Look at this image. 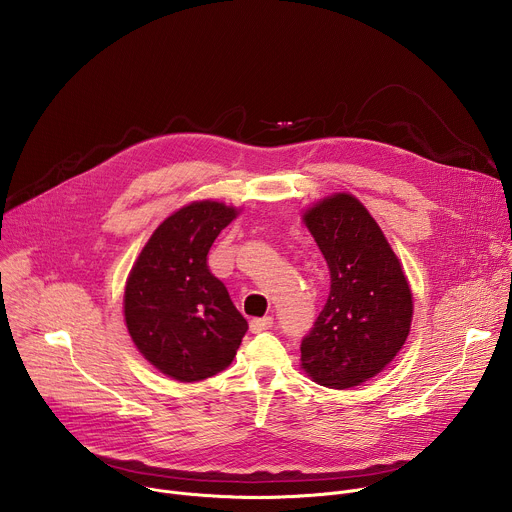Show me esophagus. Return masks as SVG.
Segmentation results:
<instances>
[{"mask_svg":"<svg viewBox=\"0 0 512 512\" xmlns=\"http://www.w3.org/2000/svg\"><path fill=\"white\" fill-rule=\"evenodd\" d=\"M271 326H273V318H271V316H263V318H253V320H251V324H249V328H251V332H253V334L265 332V330H269Z\"/></svg>","mask_w":512,"mask_h":512,"instance_id":"obj_1","label":"esophagus"}]
</instances>
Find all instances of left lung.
I'll list each match as a JSON object with an SVG mask.
<instances>
[{
  "label": "left lung",
  "instance_id": "8db88e82",
  "mask_svg": "<svg viewBox=\"0 0 512 512\" xmlns=\"http://www.w3.org/2000/svg\"><path fill=\"white\" fill-rule=\"evenodd\" d=\"M304 223L330 269V296L302 340V369L318 385L350 389L379 375L405 344L413 296L403 267L371 212L332 194Z\"/></svg>",
  "mask_w": 512,
  "mask_h": 512
}]
</instances>
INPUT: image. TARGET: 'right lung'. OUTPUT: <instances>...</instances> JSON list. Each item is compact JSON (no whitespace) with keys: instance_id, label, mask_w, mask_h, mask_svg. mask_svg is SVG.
Returning <instances> with one entry per match:
<instances>
[{"instance_id":"right-lung-1","label":"right lung","mask_w":512,"mask_h":512,"mask_svg":"<svg viewBox=\"0 0 512 512\" xmlns=\"http://www.w3.org/2000/svg\"><path fill=\"white\" fill-rule=\"evenodd\" d=\"M233 218L237 208L223 202L182 206L154 231L127 277L129 336L145 360L180 383L225 371L249 328L206 263Z\"/></svg>"}]
</instances>
